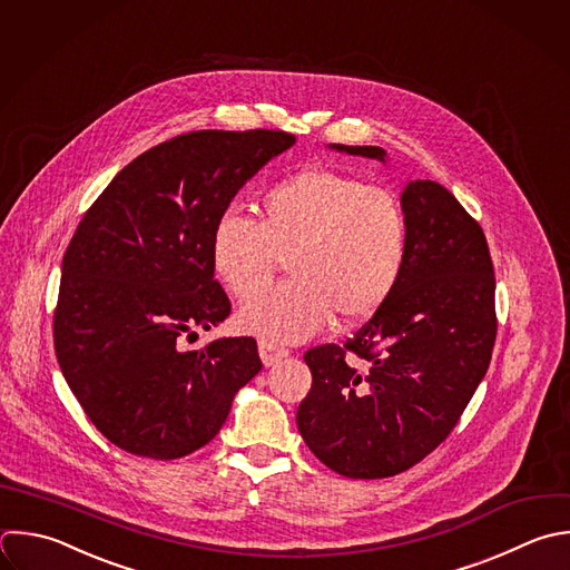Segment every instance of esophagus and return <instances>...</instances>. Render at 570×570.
<instances>
[{
  "instance_id": "obj_1",
  "label": "esophagus",
  "mask_w": 570,
  "mask_h": 570,
  "mask_svg": "<svg viewBox=\"0 0 570 570\" xmlns=\"http://www.w3.org/2000/svg\"><path fill=\"white\" fill-rule=\"evenodd\" d=\"M258 352H261V358H263L265 367H272L274 363L283 361V358L289 354L285 347H278V345H274V343H269V341H261V343H258Z\"/></svg>"
}]
</instances>
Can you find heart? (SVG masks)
I'll use <instances>...</instances> for the list:
<instances>
[{
    "label": "heart",
    "mask_w": 570,
    "mask_h": 570,
    "mask_svg": "<svg viewBox=\"0 0 570 570\" xmlns=\"http://www.w3.org/2000/svg\"><path fill=\"white\" fill-rule=\"evenodd\" d=\"M407 220L399 198L325 167L289 174L261 191L258 223L227 209L209 236L216 278L252 298L288 258L292 282L249 301L236 323L269 343H301L334 314L370 318L396 289L407 263Z\"/></svg>",
    "instance_id": "obj_1"
}]
</instances>
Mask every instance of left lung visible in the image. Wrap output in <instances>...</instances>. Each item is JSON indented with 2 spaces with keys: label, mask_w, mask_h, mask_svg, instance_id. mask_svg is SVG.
<instances>
[{
  "label": "left lung",
  "mask_w": 570,
  "mask_h": 570,
  "mask_svg": "<svg viewBox=\"0 0 570 570\" xmlns=\"http://www.w3.org/2000/svg\"><path fill=\"white\" fill-rule=\"evenodd\" d=\"M330 149L385 163L381 147ZM410 247L392 296L347 343L305 352L296 412L307 448L350 479L399 474L456 425L490 365L494 272L479 223L439 183L401 194Z\"/></svg>",
  "instance_id": "8db88e82"
}]
</instances>
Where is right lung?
I'll return each instance as SVG.
<instances>
[{
  "label": "right lung",
  "instance_id": "obj_1",
  "mask_svg": "<svg viewBox=\"0 0 570 570\" xmlns=\"http://www.w3.org/2000/svg\"><path fill=\"white\" fill-rule=\"evenodd\" d=\"M294 142L269 129L178 136L129 163L80 220L62 261L56 354L118 448L165 461L191 454L261 372L252 336L203 350H183V338L232 312L209 263L216 218Z\"/></svg>",
  "mask_w": 570,
  "mask_h": 570
}]
</instances>
